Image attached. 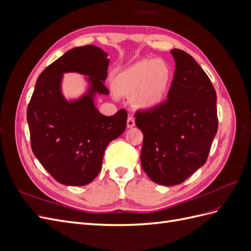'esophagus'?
<instances>
[{
  "instance_id": "1",
  "label": "esophagus",
  "mask_w": 251,
  "mask_h": 251,
  "mask_svg": "<svg viewBox=\"0 0 251 251\" xmlns=\"http://www.w3.org/2000/svg\"><path fill=\"white\" fill-rule=\"evenodd\" d=\"M126 126L127 127H134L135 126V119L132 116H128L127 120H126Z\"/></svg>"
}]
</instances>
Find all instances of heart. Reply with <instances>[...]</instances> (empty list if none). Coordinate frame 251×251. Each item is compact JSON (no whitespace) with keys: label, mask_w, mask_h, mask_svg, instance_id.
Instances as JSON below:
<instances>
[{"label":"heart","mask_w":251,"mask_h":251,"mask_svg":"<svg viewBox=\"0 0 251 251\" xmlns=\"http://www.w3.org/2000/svg\"><path fill=\"white\" fill-rule=\"evenodd\" d=\"M172 70L161 59H142L121 71L114 78L118 93L134 96V103L141 110L160 105L171 86Z\"/></svg>","instance_id":"1"}]
</instances>
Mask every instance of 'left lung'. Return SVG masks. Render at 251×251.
<instances>
[{
	"mask_svg": "<svg viewBox=\"0 0 251 251\" xmlns=\"http://www.w3.org/2000/svg\"><path fill=\"white\" fill-rule=\"evenodd\" d=\"M171 53L176 70L168 100L135 114L143 134L142 170L165 186L182 183L204 165L218 131L217 94L210 79L188 53Z\"/></svg>",
	"mask_w": 251,
	"mask_h": 251,
	"instance_id": "8db88e82",
	"label": "left lung"
}]
</instances>
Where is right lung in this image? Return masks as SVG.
<instances>
[{
	"label": "right lung",
	"mask_w": 251,
	"mask_h": 251,
	"mask_svg": "<svg viewBox=\"0 0 251 251\" xmlns=\"http://www.w3.org/2000/svg\"><path fill=\"white\" fill-rule=\"evenodd\" d=\"M110 59L93 45L66 52L45 69L35 83L27 109L34 156L59 183L82 186L92 182L102 166L108 144L123 134L127 115L119 110L104 116L95 105L96 95H108L104 86ZM65 73L86 76L87 89L79 98L62 94Z\"/></svg>",
	"instance_id": "1"
}]
</instances>
